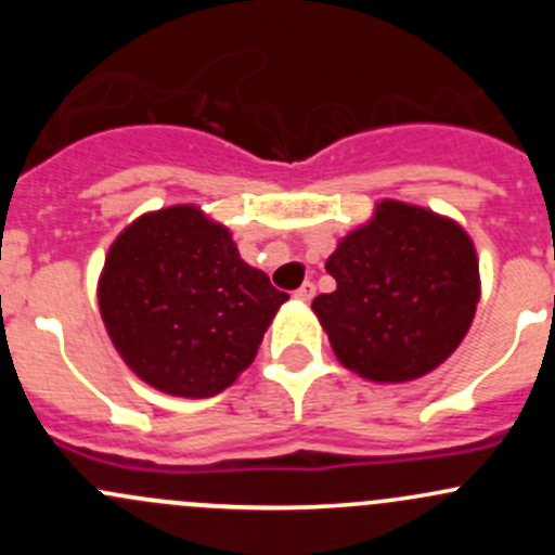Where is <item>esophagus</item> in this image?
Here are the masks:
<instances>
[{"label":"esophagus","mask_w":555,"mask_h":555,"mask_svg":"<svg viewBox=\"0 0 555 555\" xmlns=\"http://www.w3.org/2000/svg\"><path fill=\"white\" fill-rule=\"evenodd\" d=\"M313 293H317V287H313L311 282H304L298 289H295V298L304 300V304H309V300L313 298Z\"/></svg>","instance_id":"1"}]
</instances>
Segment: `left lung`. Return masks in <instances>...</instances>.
I'll use <instances>...</instances> for the list:
<instances>
[{
    "label": "left lung",
    "mask_w": 555,
    "mask_h": 555,
    "mask_svg": "<svg viewBox=\"0 0 555 555\" xmlns=\"http://www.w3.org/2000/svg\"><path fill=\"white\" fill-rule=\"evenodd\" d=\"M338 287L311 309L335 357L382 384L427 376L462 344L480 298L464 228L422 206L382 201L324 262Z\"/></svg>",
    "instance_id": "8db88e82"
}]
</instances>
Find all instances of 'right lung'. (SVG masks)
<instances>
[{"instance_id":"1","label":"right lung","mask_w":555,"mask_h":555,"mask_svg":"<svg viewBox=\"0 0 555 555\" xmlns=\"http://www.w3.org/2000/svg\"><path fill=\"white\" fill-rule=\"evenodd\" d=\"M287 298L246 266L225 225L190 204L133 220L99 279L115 349L142 382L173 397H211L236 382Z\"/></svg>"}]
</instances>
